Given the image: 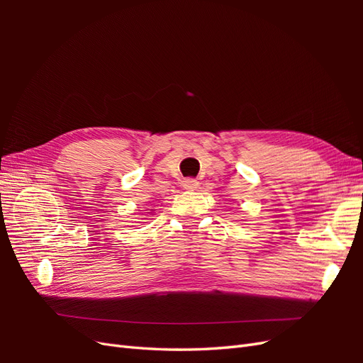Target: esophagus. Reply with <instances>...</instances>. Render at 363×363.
<instances>
[{
    "instance_id": "esophagus-1",
    "label": "esophagus",
    "mask_w": 363,
    "mask_h": 363,
    "mask_svg": "<svg viewBox=\"0 0 363 363\" xmlns=\"http://www.w3.org/2000/svg\"><path fill=\"white\" fill-rule=\"evenodd\" d=\"M183 186H184V189H195L196 186H199V182H196L195 179H186L183 182Z\"/></svg>"
}]
</instances>
